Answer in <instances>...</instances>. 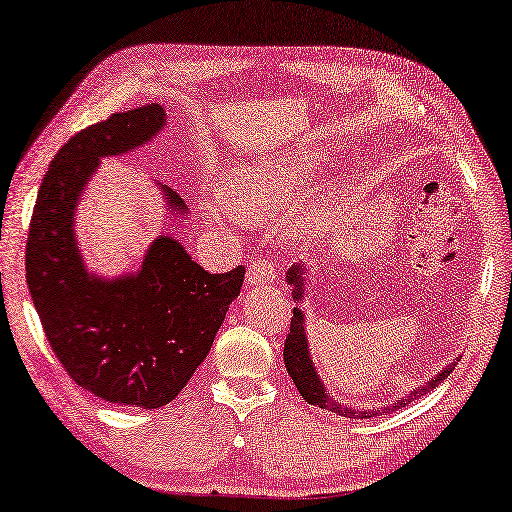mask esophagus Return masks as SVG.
<instances>
[{"label":"esophagus","instance_id":"34e87169","mask_svg":"<svg viewBox=\"0 0 512 512\" xmlns=\"http://www.w3.org/2000/svg\"><path fill=\"white\" fill-rule=\"evenodd\" d=\"M276 279H279V272L274 270V263L267 261V258H263V261H251L249 267H247V281L254 286V283H274Z\"/></svg>","mask_w":512,"mask_h":512}]
</instances>
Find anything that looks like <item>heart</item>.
<instances>
[{
    "mask_svg": "<svg viewBox=\"0 0 512 512\" xmlns=\"http://www.w3.org/2000/svg\"><path fill=\"white\" fill-rule=\"evenodd\" d=\"M317 163L320 158L311 149L249 161L222 181L220 199L236 215L249 222H261L295 204L299 192L313 179ZM208 211L217 215V206Z\"/></svg>",
    "mask_w": 512,
    "mask_h": 512,
    "instance_id": "b5f03b06",
    "label": "heart"
}]
</instances>
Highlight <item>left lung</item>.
<instances>
[{
  "mask_svg": "<svg viewBox=\"0 0 512 512\" xmlns=\"http://www.w3.org/2000/svg\"><path fill=\"white\" fill-rule=\"evenodd\" d=\"M288 286H292V299L295 304H301L306 295V281H308V270L306 263L299 261L297 265H292L288 274H286ZM460 358V356H458ZM283 360H286V370L295 381L299 395L304 397L308 404L329 410V413H338L342 417H351V420H365V417H376L381 413H392V410L404 408L410 399H420L426 392L438 388V385L447 379L454 370L456 363H447L442 370L433 376V379L426 381L420 388L410 390L408 397L397 399L395 404L381 406V408H351L335 401L329 390L324 388V383L317 374V367L311 358V349H308V335H306V315L301 308H292V320H290V333L286 338V347H283Z\"/></svg>",
  "mask_w": 512,
  "mask_h": 512,
  "instance_id": "1",
  "label": "left lung"
}]
</instances>
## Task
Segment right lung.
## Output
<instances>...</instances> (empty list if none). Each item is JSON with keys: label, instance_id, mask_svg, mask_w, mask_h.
Returning a JSON list of instances; mask_svg holds the SVG:
<instances>
[{"label": "right lung", "instance_id": "add662e5", "mask_svg": "<svg viewBox=\"0 0 512 512\" xmlns=\"http://www.w3.org/2000/svg\"><path fill=\"white\" fill-rule=\"evenodd\" d=\"M163 127L165 108L147 104L67 140L40 183L27 240V286L65 372L108 404L145 410L186 388L245 281L242 265L206 272L172 236H158L138 270L106 279L83 263L74 217L99 161L147 145ZM161 192L172 215L188 211L177 192Z\"/></svg>", "mask_w": 512, "mask_h": 512}]
</instances>
